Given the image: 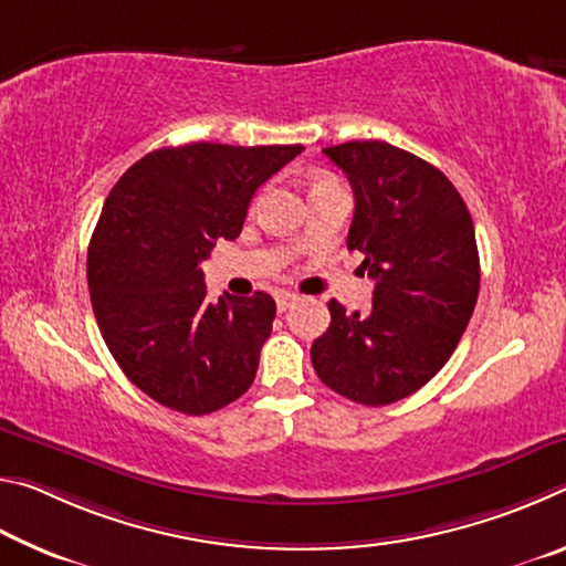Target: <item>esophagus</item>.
Instances as JSON below:
<instances>
[{
  "label": "esophagus",
  "instance_id": "34e87169",
  "mask_svg": "<svg viewBox=\"0 0 566 566\" xmlns=\"http://www.w3.org/2000/svg\"><path fill=\"white\" fill-rule=\"evenodd\" d=\"M294 302H296V294H294V292H286V290L276 292V310H280V312L290 310V306H292Z\"/></svg>",
  "mask_w": 566,
  "mask_h": 566
}]
</instances>
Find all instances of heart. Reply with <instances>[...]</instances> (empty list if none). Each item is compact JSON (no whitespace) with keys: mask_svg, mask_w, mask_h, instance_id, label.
I'll use <instances>...</instances> for the list:
<instances>
[{"mask_svg":"<svg viewBox=\"0 0 566 566\" xmlns=\"http://www.w3.org/2000/svg\"><path fill=\"white\" fill-rule=\"evenodd\" d=\"M327 181H334V179H332V177H319V179H314V185H327ZM314 185H312V187H314Z\"/></svg>","mask_w":566,"mask_h":566,"instance_id":"1","label":"heart"}]
</instances>
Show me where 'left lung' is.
<instances>
[{
    "instance_id": "obj_1",
    "label": "left lung",
    "mask_w": 566,
    "mask_h": 566,
    "mask_svg": "<svg viewBox=\"0 0 566 566\" xmlns=\"http://www.w3.org/2000/svg\"><path fill=\"white\" fill-rule=\"evenodd\" d=\"M354 189L347 247L375 280L371 312L329 302L312 344L317 377L357 405L415 395L444 367L472 319L479 252L472 214L442 171L387 142L322 149Z\"/></svg>"
}]
</instances>
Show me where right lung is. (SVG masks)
Segmentation results:
<instances>
[{
  "label": "right lung",
  "mask_w": 566,
  "mask_h": 566,
  "mask_svg": "<svg viewBox=\"0 0 566 566\" xmlns=\"http://www.w3.org/2000/svg\"><path fill=\"white\" fill-rule=\"evenodd\" d=\"M302 149L165 147L109 191L87 252L92 310L124 375L159 405L202 417L252 387L276 304L264 292L207 302L199 264L239 237L254 191Z\"/></svg>",
  "instance_id": "right-lung-1"
}]
</instances>
